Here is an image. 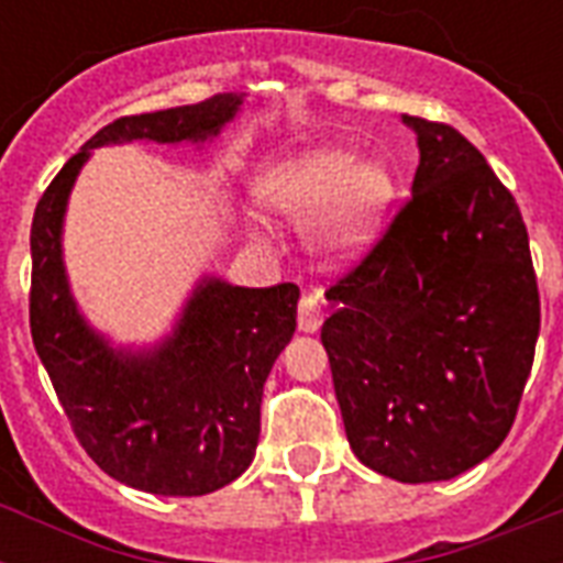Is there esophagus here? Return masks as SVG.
<instances>
[{
    "mask_svg": "<svg viewBox=\"0 0 563 563\" xmlns=\"http://www.w3.org/2000/svg\"><path fill=\"white\" fill-rule=\"evenodd\" d=\"M324 321V312H321V303L318 298L307 295V298H300L298 307V330L300 333H316L318 327Z\"/></svg>",
    "mask_w": 563,
    "mask_h": 563,
    "instance_id": "esophagus-1",
    "label": "esophagus"
}]
</instances>
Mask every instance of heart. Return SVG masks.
<instances>
[{
    "label": "heart",
    "instance_id": "heart-1",
    "mask_svg": "<svg viewBox=\"0 0 563 563\" xmlns=\"http://www.w3.org/2000/svg\"><path fill=\"white\" fill-rule=\"evenodd\" d=\"M394 195L383 163H362L351 148H312L274 166L260 180V198L274 212L307 224L330 211V233L339 245H356L371 233Z\"/></svg>",
    "mask_w": 563,
    "mask_h": 563
}]
</instances>
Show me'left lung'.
<instances>
[{
  "label": "left lung",
  "mask_w": 563,
  "mask_h": 563,
  "mask_svg": "<svg viewBox=\"0 0 563 563\" xmlns=\"http://www.w3.org/2000/svg\"><path fill=\"white\" fill-rule=\"evenodd\" d=\"M418 134L411 198L327 291L321 327L344 432L388 479L441 482L485 462L517 418L541 295L515 195L455 128Z\"/></svg>",
  "instance_id": "obj_1"
}]
</instances>
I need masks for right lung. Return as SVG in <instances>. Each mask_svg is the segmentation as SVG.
<instances>
[{"label":"right lung","mask_w":563,"mask_h":563,"mask_svg":"<svg viewBox=\"0 0 563 563\" xmlns=\"http://www.w3.org/2000/svg\"><path fill=\"white\" fill-rule=\"evenodd\" d=\"M242 96L122 117L90 136L48 184L31 221V339L57 400L92 462L122 485L161 497H201L254 462L260 402L298 318V286L245 289L203 277L178 324L152 351H122L78 312L64 268V212L92 148L207 143Z\"/></svg>","instance_id":"1"}]
</instances>
